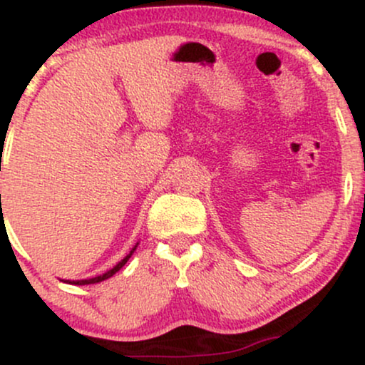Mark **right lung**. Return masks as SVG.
I'll return each instance as SVG.
<instances>
[{
  "mask_svg": "<svg viewBox=\"0 0 365 365\" xmlns=\"http://www.w3.org/2000/svg\"><path fill=\"white\" fill-rule=\"evenodd\" d=\"M137 249V245L133 247L132 250H130V254H127L125 255L123 259H121V261L116 264L115 267H113V269H110V271H106V273L104 274H101V276H96V278H89V279H77V282H66V283H72V284H92V283H99V282H104V279H108V278H111L113 274L115 273H118V271L121 269V267L125 266V264H127V261L130 257H132V254H133V250Z\"/></svg>",
  "mask_w": 365,
  "mask_h": 365,
  "instance_id": "right-lung-1",
  "label": "right lung"
}]
</instances>
